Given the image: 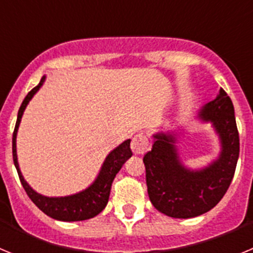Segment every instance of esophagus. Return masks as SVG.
I'll return each mask as SVG.
<instances>
[{"label": "esophagus", "mask_w": 253, "mask_h": 253, "mask_svg": "<svg viewBox=\"0 0 253 253\" xmlns=\"http://www.w3.org/2000/svg\"><path fill=\"white\" fill-rule=\"evenodd\" d=\"M131 151H133L134 154H137V156H140L144 152L148 151L149 148V142L147 139V137L143 133H138L135 134L131 139Z\"/></svg>", "instance_id": "34e87169"}]
</instances>
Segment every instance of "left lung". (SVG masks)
Instances as JSON below:
<instances>
[{"label": "left lung", "mask_w": 253, "mask_h": 253, "mask_svg": "<svg viewBox=\"0 0 253 253\" xmlns=\"http://www.w3.org/2000/svg\"><path fill=\"white\" fill-rule=\"evenodd\" d=\"M196 119L210 123L220 143L219 156L208 166L198 169L185 166L173 131L154 133L152 149L143 157L149 200L171 218H194L213 209L227 193L240 156L234 107L223 88L198 111Z\"/></svg>", "instance_id": "left-lung-1"}]
</instances>
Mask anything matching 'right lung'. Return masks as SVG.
Returning <instances> with one entry per match:
<instances>
[{"label": "right lung", "instance_id": "add662e5", "mask_svg": "<svg viewBox=\"0 0 253 253\" xmlns=\"http://www.w3.org/2000/svg\"><path fill=\"white\" fill-rule=\"evenodd\" d=\"M44 81H45V76H43L39 84L34 87L26 95L19 109L16 125H15V130H13L12 135L13 163H15V167L17 169V173H19L22 187L25 189L26 194L31 199V202L34 203L44 214H46V215L53 219H57V220H62V222H78V220L91 219L101 213L102 210L105 209L107 202H109V196H110L111 184H113L116 173L120 171L123 165L131 157L130 139L124 140L122 144H119L107 154L95 181L90 186L80 191V193L67 196H44L42 194L37 193L26 182L21 171H20L19 162H17L16 135L22 114L25 111L30 100L34 97V95L39 91L40 87L43 86Z\"/></svg>", "mask_w": 253, "mask_h": 253}]
</instances>
